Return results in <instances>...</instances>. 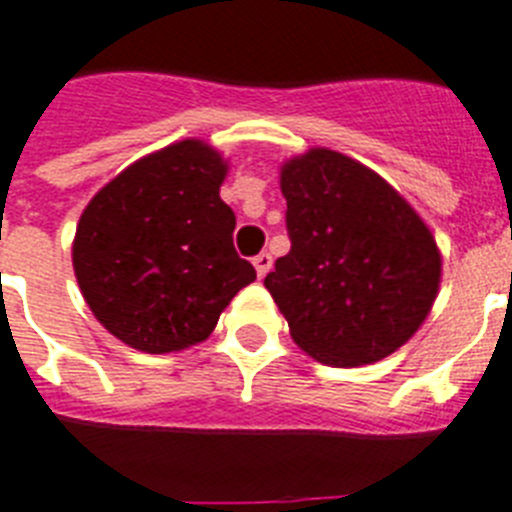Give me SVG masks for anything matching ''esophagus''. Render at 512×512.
Here are the masks:
<instances>
[{
    "label": "esophagus",
    "mask_w": 512,
    "mask_h": 512,
    "mask_svg": "<svg viewBox=\"0 0 512 512\" xmlns=\"http://www.w3.org/2000/svg\"><path fill=\"white\" fill-rule=\"evenodd\" d=\"M252 265H255L257 270V278H265V275L270 273V268H273V257H270L268 252H260V255L252 260Z\"/></svg>",
    "instance_id": "obj_1"
}]
</instances>
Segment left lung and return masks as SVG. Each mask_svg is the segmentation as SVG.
Listing matches in <instances>:
<instances>
[{
	"label": "left lung",
	"mask_w": 512,
	"mask_h": 512,
	"mask_svg": "<svg viewBox=\"0 0 512 512\" xmlns=\"http://www.w3.org/2000/svg\"><path fill=\"white\" fill-rule=\"evenodd\" d=\"M291 252L265 288L293 342L337 368L376 363L433 309L443 257L433 231L379 172L314 146L281 164Z\"/></svg>",
	"instance_id": "obj_1"
}]
</instances>
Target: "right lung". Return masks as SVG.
Instances as JSON below:
<instances>
[{"mask_svg":"<svg viewBox=\"0 0 512 512\" xmlns=\"http://www.w3.org/2000/svg\"><path fill=\"white\" fill-rule=\"evenodd\" d=\"M229 162L182 139L128 164L79 216L71 265L97 322L141 353L208 340L221 311L255 281L234 250V211L221 201Z\"/></svg>","mask_w":512,"mask_h":512,"instance_id":"obj_1","label":"right lung"}]
</instances>
